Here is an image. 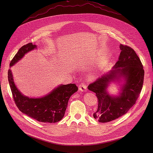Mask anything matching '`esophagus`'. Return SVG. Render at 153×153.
<instances>
[{
    "label": "esophagus",
    "instance_id": "esophagus-1",
    "mask_svg": "<svg viewBox=\"0 0 153 153\" xmlns=\"http://www.w3.org/2000/svg\"><path fill=\"white\" fill-rule=\"evenodd\" d=\"M79 89L82 92H85L87 91V86L84 83H81L79 85Z\"/></svg>",
    "mask_w": 153,
    "mask_h": 153
}]
</instances>
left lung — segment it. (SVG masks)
Here are the masks:
<instances>
[{
  "mask_svg": "<svg viewBox=\"0 0 153 153\" xmlns=\"http://www.w3.org/2000/svg\"><path fill=\"white\" fill-rule=\"evenodd\" d=\"M120 48L121 52L114 69L88 85L98 99L94 118L101 123L113 121L126 114L136 103L143 85L144 71L137 54L127 45L121 44ZM121 76L126 79L121 94L118 97H111L106 92L108 84Z\"/></svg>",
  "mask_w": 153,
  "mask_h": 153,
  "instance_id": "1",
  "label": "left lung"
}]
</instances>
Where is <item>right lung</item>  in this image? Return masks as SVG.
Listing matches in <instances>:
<instances>
[{
	"mask_svg": "<svg viewBox=\"0 0 153 153\" xmlns=\"http://www.w3.org/2000/svg\"><path fill=\"white\" fill-rule=\"evenodd\" d=\"M35 48L36 45L31 43L21 47L12 59L10 67ZM8 80L14 102L19 110L38 122L47 123L60 121L64 116L71 96L78 90L75 84L61 85L45 97L31 99L23 95L17 89L10 69L8 71Z\"/></svg>",
	"mask_w": 153,
	"mask_h": 153,
	"instance_id": "1",
	"label": "right lung"
}]
</instances>
